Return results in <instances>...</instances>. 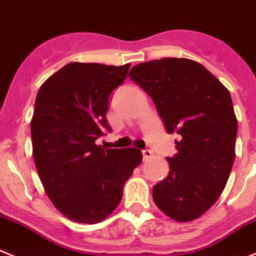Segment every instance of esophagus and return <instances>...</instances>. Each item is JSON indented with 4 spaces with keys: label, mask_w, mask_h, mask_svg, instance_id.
<instances>
[{
    "label": "esophagus",
    "mask_w": 256,
    "mask_h": 256,
    "mask_svg": "<svg viewBox=\"0 0 256 256\" xmlns=\"http://www.w3.org/2000/svg\"><path fill=\"white\" fill-rule=\"evenodd\" d=\"M142 156H143V160H148V158H150L153 156V152L150 150H142Z\"/></svg>",
    "instance_id": "obj_1"
}]
</instances>
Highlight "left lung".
<instances>
[{
    "label": "left lung",
    "mask_w": 256,
    "mask_h": 256,
    "mask_svg": "<svg viewBox=\"0 0 256 256\" xmlns=\"http://www.w3.org/2000/svg\"><path fill=\"white\" fill-rule=\"evenodd\" d=\"M130 78L152 98L164 128L177 133L170 172L153 186L162 212L180 222L205 214L226 186L238 120L228 90L198 62L164 58L136 65Z\"/></svg>",
    "instance_id": "obj_1"
}]
</instances>
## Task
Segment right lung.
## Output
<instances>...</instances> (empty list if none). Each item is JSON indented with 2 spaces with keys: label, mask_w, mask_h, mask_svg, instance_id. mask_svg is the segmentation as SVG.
Segmentation results:
<instances>
[{
  "label": "right lung",
  "mask_w": 256,
  "mask_h": 256,
  "mask_svg": "<svg viewBox=\"0 0 256 256\" xmlns=\"http://www.w3.org/2000/svg\"><path fill=\"white\" fill-rule=\"evenodd\" d=\"M130 66L70 62L36 96L31 140L38 177L55 208L75 222L96 224L110 215L142 162L140 150L96 144L110 132L109 96Z\"/></svg>",
  "instance_id": "obj_1"
}]
</instances>
